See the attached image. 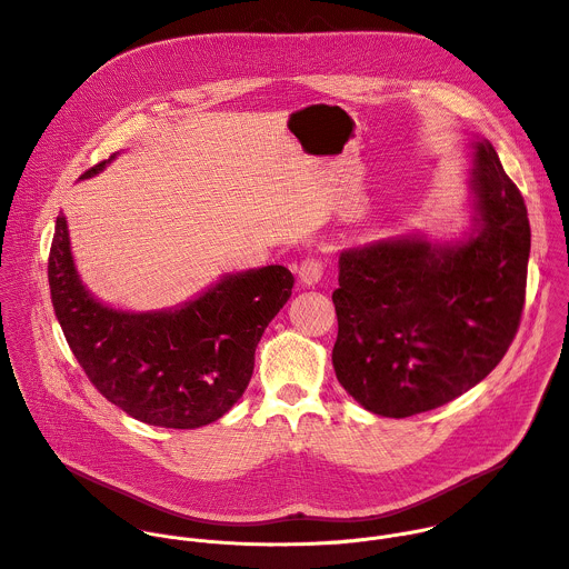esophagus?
<instances>
[{"label":"esophagus","mask_w":569,"mask_h":569,"mask_svg":"<svg viewBox=\"0 0 569 569\" xmlns=\"http://www.w3.org/2000/svg\"><path fill=\"white\" fill-rule=\"evenodd\" d=\"M323 274V263L319 257H306L299 266V281L303 286H315Z\"/></svg>","instance_id":"34e87169"}]
</instances>
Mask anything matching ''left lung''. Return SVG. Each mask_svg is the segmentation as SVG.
Listing matches in <instances>:
<instances>
[{"label": "left lung", "mask_w": 569, "mask_h": 569, "mask_svg": "<svg viewBox=\"0 0 569 569\" xmlns=\"http://www.w3.org/2000/svg\"><path fill=\"white\" fill-rule=\"evenodd\" d=\"M475 148V229L466 240L430 246L408 236L340 254L333 367L378 417L405 419L455 400L500 365L518 333L527 207L496 148Z\"/></svg>", "instance_id": "left-lung-1"}]
</instances>
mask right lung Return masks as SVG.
<instances>
[{
  "instance_id": "obj_1",
  "label": "right lung",
  "mask_w": 569,
  "mask_h": 569,
  "mask_svg": "<svg viewBox=\"0 0 569 569\" xmlns=\"http://www.w3.org/2000/svg\"><path fill=\"white\" fill-rule=\"evenodd\" d=\"M106 161L83 173L90 178ZM295 277L268 266L224 277L178 310L121 312L80 283L62 216L49 252L51 303L90 382L132 419L176 430L218 421L248 389L254 351Z\"/></svg>"
}]
</instances>
